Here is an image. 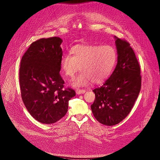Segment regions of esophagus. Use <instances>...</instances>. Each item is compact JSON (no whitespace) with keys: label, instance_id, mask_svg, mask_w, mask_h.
<instances>
[{"label":"esophagus","instance_id":"esophagus-1","mask_svg":"<svg viewBox=\"0 0 160 160\" xmlns=\"http://www.w3.org/2000/svg\"><path fill=\"white\" fill-rule=\"evenodd\" d=\"M85 92H86V90H84V89H77L76 90V93L77 94H81L84 93Z\"/></svg>","mask_w":160,"mask_h":160}]
</instances>
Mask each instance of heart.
I'll use <instances>...</instances> for the list:
<instances>
[{
  "instance_id": "1",
  "label": "heart",
  "mask_w": 160,
  "mask_h": 160,
  "mask_svg": "<svg viewBox=\"0 0 160 160\" xmlns=\"http://www.w3.org/2000/svg\"><path fill=\"white\" fill-rule=\"evenodd\" d=\"M71 54L62 57L60 66L64 76L72 78L82 72L72 82L74 87H83L91 82L100 83L110 75L117 60V52L111 45H76Z\"/></svg>"
}]
</instances>
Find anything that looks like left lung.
<instances>
[{
  "label": "left lung",
  "mask_w": 160,
  "mask_h": 160,
  "mask_svg": "<svg viewBox=\"0 0 160 160\" xmlns=\"http://www.w3.org/2000/svg\"><path fill=\"white\" fill-rule=\"evenodd\" d=\"M117 64L103 86L92 91L91 108L94 118L105 125L122 122L131 112L141 89L140 67L134 52L125 40L114 36Z\"/></svg>",
  "instance_id": "1"
}]
</instances>
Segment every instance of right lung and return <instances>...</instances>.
Here are the masks:
<instances>
[{
  "instance_id": "obj_1",
  "label": "right lung",
  "mask_w": 160,
  "mask_h": 160,
  "mask_svg": "<svg viewBox=\"0 0 160 160\" xmlns=\"http://www.w3.org/2000/svg\"><path fill=\"white\" fill-rule=\"evenodd\" d=\"M59 37L41 38L32 43L21 59L19 80L22 99L38 122L54 123L66 115L75 91L63 89L60 74L62 57Z\"/></svg>"
}]
</instances>
